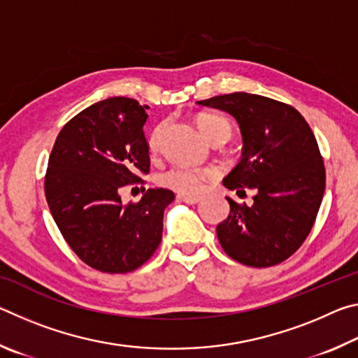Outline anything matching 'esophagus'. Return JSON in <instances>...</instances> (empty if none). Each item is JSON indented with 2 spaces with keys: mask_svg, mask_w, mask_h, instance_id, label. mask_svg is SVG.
Returning <instances> with one entry per match:
<instances>
[{
  "mask_svg": "<svg viewBox=\"0 0 358 358\" xmlns=\"http://www.w3.org/2000/svg\"><path fill=\"white\" fill-rule=\"evenodd\" d=\"M178 201H183V202H186V203H197V202H201L202 201V197L201 196H189V194H178Z\"/></svg>",
  "mask_w": 358,
  "mask_h": 358,
  "instance_id": "obj_1",
  "label": "esophagus"
}]
</instances>
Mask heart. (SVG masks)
Returning a JSON list of instances; mask_svg holds the SVG:
<instances>
[{
	"label": "heart",
	"instance_id": "b5f03b06",
	"mask_svg": "<svg viewBox=\"0 0 358 358\" xmlns=\"http://www.w3.org/2000/svg\"><path fill=\"white\" fill-rule=\"evenodd\" d=\"M196 126L199 131L202 132V136L211 141L213 137L217 136H226L229 137L232 128L227 118H224L222 115L211 113V112H202L197 113ZM161 128H156L151 132L148 138V147L153 151L157 147V141H159ZM217 175L216 167H185V166H175L167 169L166 172L159 175V185L169 189L177 191L180 194H196L203 187L205 181L213 178Z\"/></svg>",
	"mask_w": 358,
	"mask_h": 358
}]
</instances>
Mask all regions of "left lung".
I'll use <instances>...</instances> for the list:
<instances>
[{"mask_svg":"<svg viewBox=\"0 0 358 358\" xmlns=\"http://www.w3.org/2000/svg\"><path fill=\"white\" fill-rule=\"evenodd\" d=\"M199 104L232 115L243 137L241 161L222 185L256 191L251 205L227 197L230 213L216 227L222 250L256 268L281 264L310 235L325 191L310 124L292 106L259 94H221Z\"/></svg>","mask_w":358,"mask_h":358,"instance_id":"left-lung-1","label":"left lung"}]
</instances>
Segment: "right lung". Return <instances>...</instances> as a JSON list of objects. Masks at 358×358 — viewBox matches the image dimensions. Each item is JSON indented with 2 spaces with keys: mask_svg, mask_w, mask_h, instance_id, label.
<instances>
[{
  "mask_svg": "<svg viewBox=\"0 0 358 358\" xmlns=\"http://www.w3.org/2000/svg\"><path fill=\"white\" fill-rule=\"evenodd\" d=\"M147 106L108 98L63 126L45 172V199L59 232L78 259L102 273H129L153 256L162 217L175 194L155 187L138 202L120 189L150 172L143 124Z\"/></svg>",
  "mask_w": 358,
  "mask_h": 358,
  "instance_id": "right-lung-1",
  "label": "right lung"
}]
</instances>
